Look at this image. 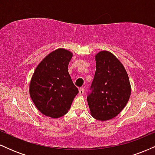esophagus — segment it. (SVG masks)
Wrapping results in <instances>:
<instances>
[{
    "label": "esophagus",
    "instance_id": "esophagus-1",
    "mask_svg": "<svg viewBox=\"0 0 155 155\" xmlns=\"http://www.w3.org/2000/svg\"><path fill=\"white\" fill-rule=\"evenodd\" d=\"M84 93V88H80L79 90V95H82Z\"/></svg>",
    "mask_w": 155,
    "mask_h": 155
}]
</instances>
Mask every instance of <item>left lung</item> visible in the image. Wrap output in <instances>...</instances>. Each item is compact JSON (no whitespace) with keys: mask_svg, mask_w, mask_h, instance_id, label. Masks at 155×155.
I'll return each instance as SVG.
<instances>
[{"mask_svg":"<svg viewBox=\"0 0 155 155\" xmlns=\"http://www.w3.org/2000/svg\"><path fill=\"white\" fill-rule=\"evenodd\" d=\"M96 71L87 96L90 114L106 121L117 117L128 102L131 86L127 73L118 58L108 51L95 54Z\"/></svg>","mask_w":155,"mask_h":155,"instance_id":"obj_1","label":"left lung"}]
</instances>
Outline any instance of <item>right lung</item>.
<instances>
[{"label":"right lung","instance_id":"add662e5","mask_svg":"<svg viewBox=\"0 0 155 155\" xmlns=\"http://www.w3.org/2000/svg\"><path fill=\"white\" fill-rule=\"evenodd\" d=\"M72 56L71 51L63 48L55 49L40 62L32 76L30 95L35 107L46 117L64 116L79 92L68 71Z\"/></svg>","mask_w":155,"mask_h":155}]
</instances>
